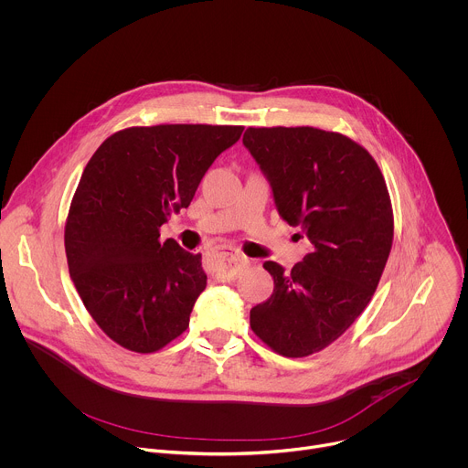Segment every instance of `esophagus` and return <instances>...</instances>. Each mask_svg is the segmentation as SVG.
I'll use <instances>...</instances> for the list:
<instances>
[{"instance_id": "esophagus-1", "label": "esophagus", "mask_w": 468, "mask_h": 468, "mask_svg": "<svg viewBox=\"0 0 468 468\" xmlns=\"http://www.w3.org/2000/svg\"><path fill=\"white\" fill-rule=\"evenodd\" d=\"M217 264H218V275L222 279H233L237 271L248 264V259L237 250L226 248L217 253Z\"/></svg>"}]
</instances>
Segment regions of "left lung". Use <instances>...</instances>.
I'll return each mask as SVG.
<instances>
[{
  "instance_id": "obj_1",
  "label": "left lung",
  "mask_w": 468,
  "mask_h": 468,
  "mask_svg": "<svg viewBox=\"0 0 468 468\" xmlns=\"http://www.w3.org/2000/svg\"><path fill=\"white\" fill-rule=\"evenodd\" d=\"M242 144L268 178L279 215L312 253L292 271L273 261L271 297L251 308V330L284 357L339 339L374 297L394 240L387 182L372 154L341 133L248 127Z\"/></svg>"
}]
</instances>
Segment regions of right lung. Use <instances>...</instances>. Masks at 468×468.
<instances>
[{
  "label": "right lung",
  "mask_w": 468,
  "mask_h": 468,
  "mask_svg": "<svg viewBox=\"0 0 468 468\" xmlns=\"http://www.w3.org/2000/svg\"><path fill=\"white\" fill-rule=\"evenodd\" d=\"M242 125L165 123L111 134L87 162L65 224L70 279L94 323L120 346L153 354L189 326L206 288L200 253L160 242Z\"/></svg>",
  "instance_id": "1"
}]
</instances>
